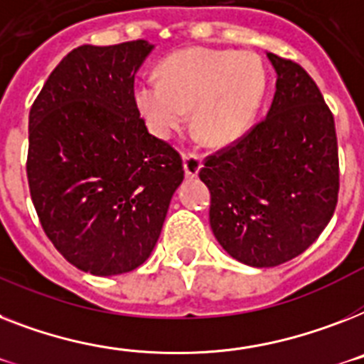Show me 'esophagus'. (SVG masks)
I'll use <instances>...</instances> for the list:
<instances>
[{
    "mask_svg": "<svg viewBox=\"0 0 364 364\" xmlns=\"http://www.w3.org/2000/svg\"><path fill=\"white\" fill-rule=\"evenodd\" d=\"M183 164H185V173L188 177L198 176L200 168H202V156L196 151H185L183 153Z\"/></svg>",
    "mask_w": 364,
    "mask_h": 364,
    "instance_id": "34e87169",
    "label": "esophagus"
}]
</instances>
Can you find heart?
I'll use <instances>...</instances> for the list:
<instances>
[{
    "instance_id": "1",
    "label": "heart",
    "mask_w": 364,
    "mask_h": 364,
    "mask_svg": "<svg viewBox=\"0 0 364 364\" xmlns=\"http://www.w3.org/2000/svg\"><path fill=\"white\" fill-rule=\"evenodd\" d=\"M161 82L147 78L136 87V106L161 138L179 131L192 110L203 141L224 146L243 136L267 87L258 54L233 50L185 48L162 61Z\"/></svg>"
}]
</instances>
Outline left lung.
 <instances>
[{
    "mask_svg": "<svg viewBox=\"0 0 364 364\" xmlns=\"http://www.w3.org/2000/svg\"><path fill=\"white\" fill-rule=\"evenodd\" d=\"M267 58L279 75L267 115L200 170L215 237L252 267L305 252L333 217L341 187L335 119L321 91L299 63Z\"/></svg>",
    "mask_w": 364,
    "mask_h": 364,
    "instance_id": "obj_1",
    "label": "left lung"
}]
</instances>
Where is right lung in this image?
Listing matches in <instances>:
<instances>
[{"label":"right lung","mask_w":364,"mask_h":364,"mask_svg":"<svg viewBox=\"0 0 364 364\" xmlns=\"http://www.w3.org/2000/svg\"><path fill=\"white\" fill-rule=\"evenodd\" d=\"M146 41L65 55L29 110L28 183L46 237L85 273H129L149 258L181 185V155L149 134L134 75Z\"/></svg>","instance_id":"1"}]
</instances>
